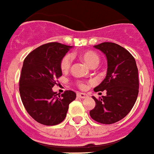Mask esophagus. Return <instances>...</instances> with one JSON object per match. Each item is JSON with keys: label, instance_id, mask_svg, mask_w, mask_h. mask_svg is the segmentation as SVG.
<instances>
[{"label": "esophagus", "instance_id": "esophagus-1", "mask_svg": "<svg viewBox=\"0 0 154 154\" xmlns=\"http://www.w3.org/2000/svg\"><path fill=\"white\" fill-rule=\"evenodd\" d=\"M77 96L81 98H86L88 97V95L87 94H84V93H77Z\"/></svg>", "mask_w": 154, "mask_h": 154}]
</instances>
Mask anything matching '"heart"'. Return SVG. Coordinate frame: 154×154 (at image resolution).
<instances>
[{"instance_id":"b5f03b06","label":"heart","mask_w":154,"mask_h":154,"mask_svg":"<svg viewBox=\"0 0 154 154\" xmlns=\"http://www.w3.org/2000/svg\"><path fill=\"white\" fill-rule=\"evenodd\" d=\"M80 56L91 67L97 66L98 64V63H99V57L94 51H83L80 54ZM71 62H72V57H71V55L67 54V55L64 56V57L63 58L62 60H61V63H60V68H61L62 71L65 72V71H68L70 69V67H71ZM79 87L81 88H84L85 85L83 83H80Z\"/></svg>"}]
</instances>
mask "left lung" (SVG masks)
I'll use <instances>...</instances> for the list:
<instances>
[{
  "label": "left lung",
  "instance_id": "left-lung-1",
  "mask_svg": "<svg viewBox=\"0 0 154 154\" xmlns=\"http://www.w3.org/2000/svg\"><path fill=\"white\" fill-rule=\"evenodd\" d=\"M94 48L107 60L106 75L94 91H106V95L99 100L93 96L95 106L90 115L99 123H115L130 113L137 100L139 82L136 61L126 49L114 43L104 42Z\"/></svg>",
  "mask_w": 154,
  "mask_h": 154
}]
</instances>
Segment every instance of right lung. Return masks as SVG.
Here are the masks:
<instances>
[{"mask_svg":"<svg viewBox=\"0 0 154 154\" xmlns=\"http://www.w3.org/2000/svg\"><path fill=\"white\" fill-rule=\"evenodd\" d=\"M72 46L48 43L38 47L24 59L20 78V94L24 108L34 120L55 126L66 118L69 104L76 94L67 91L58 95L52 91L62 75L61 60Z\"/></svg>","mask_w":154,"mask_h":154,"instance_id":"add662e5","label":"right lung"}]
</instances>
